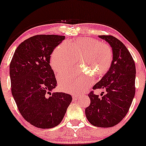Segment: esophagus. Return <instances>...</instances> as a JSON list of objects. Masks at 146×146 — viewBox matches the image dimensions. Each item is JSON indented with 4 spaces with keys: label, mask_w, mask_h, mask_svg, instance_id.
<instances>
[{
    "label": "esophagus",
    "mask_w": 146,
    "mask_h": 146,
    "mask_svg": "<svg viewBox=\"0 0 146 146\" xmlns=\"http://www.w3.org/2000/svg\"><path fill=\"white\" fill-rule=\"evenodd\" d=\"M78 96L76 95H73L72 96V98H73V100H76L78 99Z\"/></svg>",
    "instance_id": "obj_1"
}]
</instances>
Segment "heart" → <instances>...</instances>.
I'll return each mask as SVG.
<instances>
[{
  "label": "heart",
  "instance_id": "obj_1",
  "mask_svg": "<svg viewBox=\"0 0 146 146\" xmlns=\"http://www.w3.org/2000/svg\"><path fill=\"white\" fill-rule=\"evenodd\" d=\"M77 58L82 69L60 73L57 75L58 85L63 92L79 94L93 84V75L106 74L113 61V52L108 44L93 38H80L63 42L50 55L52 69L59 72L71 67Z\"/></svg>",
  "mask_w": 146,
  "mask_h": 146
}]
</instances>
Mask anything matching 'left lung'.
I'll list each match as a JSON object with an SVG mask.
<instances>
[{
  "mask_svg": "<svg viewBox=\"0 0 146 146\" xmlns=\"http://www.w3.org/2000/svg\"><path fill=\"white\" fill-rule=\"evenodd\" d=\"M106 41L113 52L110 69L93 87L103 89L106 94L92 91L88 94L91 102L85 110L88 121L94 126L111 127L122 121L129 111L135 93V64L131 54L119 40L112 36H99Z\"/></svg>",
  "mask_w": 146,
  "mask_h": 146,
  "instance_id": "left-lung-1",
  "label": "left lung"
}]
</instances>
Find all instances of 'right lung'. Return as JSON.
Instances as JSON below:
<instances>
[{
	"instance_id": "1",
	"label": "right lung",
	"mask_w": 146,
	"mask_h": 146,
	"mask_svg": "<svg viewBox=\"0 0 146 146\" xmlns=\"http://www.w3.org/2000/svg\"><path fill=\"white\" fill-rule=\"evenodd\" d=\"M64 38L58 35L31 37L17 48L11 61L13 96L22 117L38 128L59 125L72 101L68 94H51L57 82L50 65V54Z\"/></svg>"
}]
</instances>
